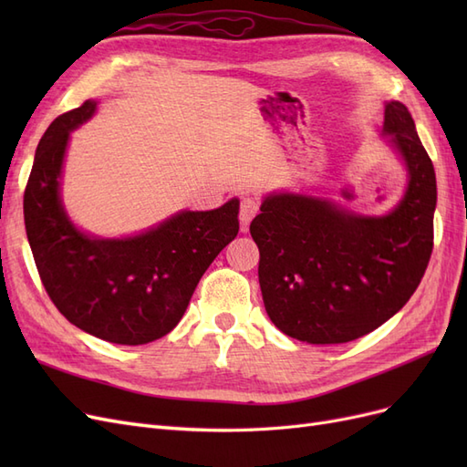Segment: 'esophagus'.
<instances>
[{
	"mask_svg": "<svg viewBox=\"0 0 467 467\" xmlns=\"http://www.w3.org/2000/svg\"><path fill=\"white\" fill-rule=\"evenodd\" d=\"M259 214V202L255 199H244L239 204V222H242V232H247L251 220Z\"/></svg>",
	"mask_w": 467,
	"mask_h": 467,
	"instance_id": "esophagus-1",
	"label": "esophagus"
}]
</instances>
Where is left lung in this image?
<instances>
[{
    "mask_svg": "<svg viewBox=\"0 0 467 467\" xmlns=\"http://www.w3.org/2000/svg\"><path fill=\"white\" fill-rule=\"evenodd\" d=\"M384 134L407 167V191L386 216H360L329 201L268 194L249 232L259 285L276 327L312 345L368 335L409 302L434 239L436 177L411 112L389 101Z\"/></svg>",
    "mask_w": 467,
    "mask_h": 467,
    "instance_id": "8db88e82",
    "label": "left lung"
}]
</instances>
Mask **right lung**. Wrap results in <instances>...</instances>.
I'll list each match as a JSON object with an SVG mask.
<instances>
[{"label": "right lung", "mask_w": 467, "mask_h": 467, "mask_svg": "<svg viewBox=\"0 0 467 467\" xmlns=\"http://www.w3.org/2000/svg\"><path fill=\"white\" fill-rule=\"evenodd\" d=\"M97 101L56 119L40 138L23 196L25 230L52 304L76 327L117 345H146L181 321L218 253L239 232V201L179 212L144 234L99 239L69 222L60 175L69 132Z\"/></svg>", "instance_id": "right-lung-1"}]
</instances>
